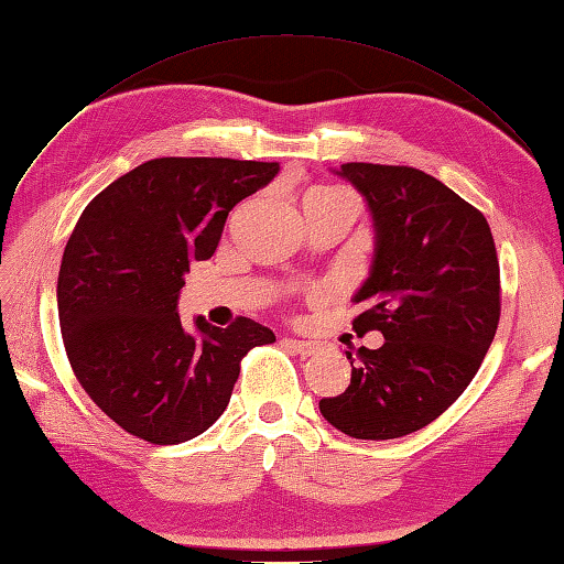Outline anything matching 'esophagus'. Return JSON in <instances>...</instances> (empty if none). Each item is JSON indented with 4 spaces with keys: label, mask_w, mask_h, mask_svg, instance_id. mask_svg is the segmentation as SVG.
<instances>
[{
    "label": "esophagus",
    "mask_w": 564,
    "mask_h": 564,
    "mask_svg": "<svg viewBox=\"0 0 564 564\" xmlns=\"http://www.w3.org/2000/svg\"><path fill=\"white\" fill-rule=\"evenodd\" d=\"M288 348H291L293 352H297V355H314L316 352V343H312V340H295V338H285L283 340Z\"/></svg>",
    "instance_id": "obj_1"
}]
</instances>
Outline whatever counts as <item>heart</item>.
Returning <instances> with one entry per match:
<instances>
[{"label":"heart","mask_w":564,"mask_h":564,"mask_svg":"<svg viewBox=\"0 0 564 564\" xmlns=\"http://www.w3.org/2000/svg\"><path fill=\"white\" fill-rule=\"evenodd\" d=\"M310 193H319V195H340L343 191H338V187H330V185H322V187H314V191Z\"/></svg>","instance_id":"obj_1"}]
</instances>
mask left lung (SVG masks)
Here are the masks:
<instances>
[{
  "label": "left lung",
  "instance_id": "8db88e82",
  "mask_svg": "<svg viewBox=\"0 0 564 564\" xmlns=\"http://www.w3.org/2000/svg\"><path fill=\"white\" fill-rule=\"evenodd\" d=\"M336 173L365 195L377 238L352 328L381 330L386 343L345 350L350 386L319 410L352 438H400L465 393L494 343L496 242L479 209L420 169L350 162Z\"/></svg>",
  "mask_w": 564,
  "mask_h": 564
}]
</instances>
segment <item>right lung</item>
<instances>
[{
  "instance_id": "right-lung-1",
  "label": "right lung",
  "mask_w": 564,
  "mask_h": 564,
  "mask_svg": "<svg viewBox=\"0 0 564 564\" xmlns=\"http://www.w3.org/2000/svg\"><path fill=\"white\" fill-rule=\"evenodd\" d=\"M279 173L276 162L150 159L107 185L70 234L56 305L83 391L123 431L154 445L205 433L224 414L240 359L276 340L248 316L228 328L178 316L183 273L209 259L228 212Z\"/></svg>"
}]
</instances>
